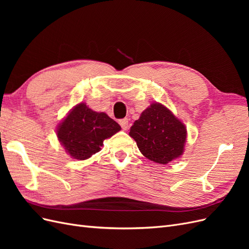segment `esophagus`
Segmentation results:
<instances>
[{"label":"esophagus","mask_w":249,"mask_h":249,"mask_svg":"<svg viewBox=\"0 0 249 249\" xmlns=\"http://www.w3.org/2000/svg\"><path fill=\"white\" fill-rule=\"evenodd\" d=\"M119 124H120V126H122L123 130H127V127H129V119H127V118L120 119Z\"/></svg>","instance_id":"esophagus-1"}]
</instances>
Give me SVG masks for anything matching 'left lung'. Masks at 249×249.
<instances>
[{"instance_id": "obj_1", "label": "left lung", "mask_w": 249, "mask_h": 249, "mask_svg": "<svg viewBox=\"0 0 249 249\" xmlns=\"http://www.w3.org/2000/svg\"><path fill=\"white\" fill-rule=\"evenodd\" d=\"M129 135L147 159L167 164L183 155L187 130L169 109L153 103L135 120Z\"/></svg>"}]
</instances>
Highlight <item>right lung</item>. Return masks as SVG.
<instances>
[{
  "mask_svg": "<svg viewBox=\"0 0 249 249\" xmlns=\"http://www.w3.org/2000/svg\"><path fill=\"white\" fill-rule=\"evenodd\" d=\"M120 129V125L106 113L95 112L85 103H80L59 124L57 137L71 158L86 160L100 152L104 140Z\"/></svg>",
  "mask_w": 249,
  "mask_h": 249,
  "instance_id": "obj_1",
  "label": "right lung"
}]
</instances>
